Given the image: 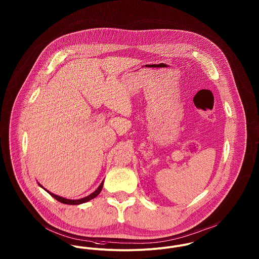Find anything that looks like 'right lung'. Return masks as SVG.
Instances as JSON below:
<instances>
[{"mask_svg":"<svg viewBox=\"0 0 259 259\" xmlns=\"http://www.w3.org/2000/svg\"><path fill=\"white\" fill-rule=\"evenodd\" d=\"M103 184L104 181L100 184V186L97 188V190H95V191H93L91 194H89V195H87L85 197H83V198H80V199H68V198H65V197H62V196H59V195H57V194H54L52 192H50L49 190H46V189H44L39 183H38V185L42 188V189H44V190H46L51 196H53L55 199H57L58 201H60V202H62V203H65V204H69V205H78V204H82V203H85L87 201H89V200H91V199H93V198H95L100 192H101V190L103 189Z\"/></svg>","mask_w":259,"mask_h":259,"instance_id":"right-lung-1","label":"right lung"}]
</instances>
